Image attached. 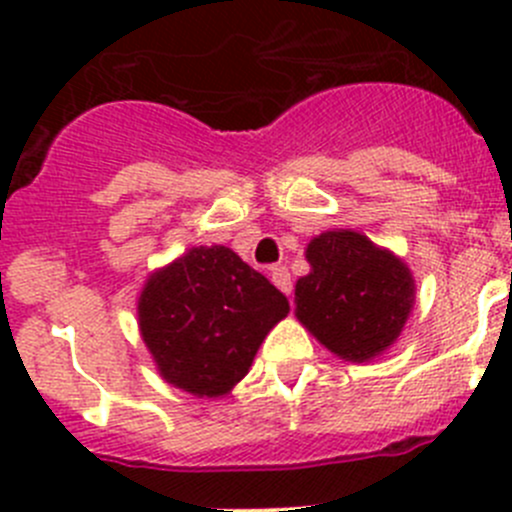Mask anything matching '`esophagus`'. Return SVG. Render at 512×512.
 I'll return each instance as SVG.
<instances>
[{"label": "esophagus", "mask_w": 512, "mask_h": 512, "mask_svg": "<svg viewBox=\"0 0 512 512\" xmlns=\"http://www.w3.org/2000/svg\"><path fill=\"white\" fill-rule=\"evenodd\" d=\"M270 280H272V285L280 289V292H285L287 297L292 294V277H289L287 267H272Z\"/></svg>", "instance_id": "obj_1"}]
</instances>
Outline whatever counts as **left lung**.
I'll list each match as a JSON object with an SVG mask.
<instances>
[{
    "label": "left lung",
    "mask_w": 512,
    "mask_h": 512,
    "mask_svg": "<svg viewBox=\"0 0 512 512\" xmlns=\"http://www.w3.org/2000/svg\"><path fill=\"white\" fill-rule=\"evenodd\" d=\"M309 275L294 285V317L339 359L386 354L416 302L409 265L356 230H327L304 250Z\"/></svg>",
    "instance_id": "8db88e82"
}]
</instances>
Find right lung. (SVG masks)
I'll return each instance as SVG.
<instances>
[{
  "mask_svg": "<svg viewBox=\"0 0 512 512\" xmlns=\"http://www.w3.org/2000/svg\"><path fill=\"white\" fill-rule=\"evenodd\" d=\"M287 312L285 294L225 245L190 247L138 294V329L160 379L198 399L230 394Z\"/></svg>",
  "mask_w": 512,
  "mask_h": 512,
  "instance_id": "1",
  "label": "right lung"
}]
</instances>
